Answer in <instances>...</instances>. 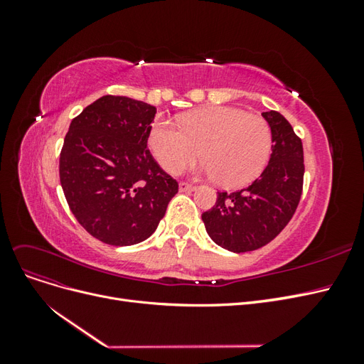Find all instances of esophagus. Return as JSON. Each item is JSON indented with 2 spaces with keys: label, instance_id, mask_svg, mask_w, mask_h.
Segmentation results:
<instances>
[{
  "label": "esophagus",
  "instance_id": "1",
  "mask_svg": "<svg viewBox=\"0 0 364 364\" xmlns=\"http://www.w3.org/2000/svg\"><path fill=\"white\" fill-rule=\"evenodd\" d=\"M196 186L191 185V183H186V182H181L179 183V191L182 193H186V191H194Z\"/></svg>",
  "mask_w": 364,
  "mask_h": 364
}]
</instances>
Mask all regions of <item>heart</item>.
Masks as SVG:
<instances>
[{
    "label": "heart",
    "instance_id": "obj_1",
    "mask_svg": "<svg viewBox=\"0 0 364 364\" xmlns=\"http://www.w3.org/2000/svg\"><path fill=\"white\" fill-rule=\"evenodd\" d=\"M181 127L156 119L149 132V149L167 171H179L197 158L203 173L225 188H238L255 181L272 153L267 121L241 109L213 106L197 109L181 119Z\"/></svg>",
    "mask_w": 364,
    "mask_h": 364
}]
</instances>
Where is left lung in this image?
<instances>
[{
  "instance_id": "left-lung-1",
  "label": "left lung",
  "mask_w": 364,
  "mask_h": 364,
  "mask_svg": "<svg viewBox=\"0 0 364 364\" xmlns=\"http://www.w3.org/2000/svg\"><path fill=\"white\" fill-rule=\"evenodd\" d=\"M272 130V155L259 178L235 193H218L202 214L208 235L234 253L259 249L291 220L302 194L304 150L291 124L279 112H262Z\"/></svg>"
}]
</instances>
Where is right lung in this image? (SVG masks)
Here are the masks:
<instances>
[{
  "mask_svg": "<svg viewBox=\"0 0 364 364\" xmlns=\"http://www.w3.org/2000/svg\"><path fill=\"white\" fill-rule=\"evenodd\" d=\"M156 107L105 95L70 124L59 161L71 213L87 232L111 246H132L155 232L178 182L147 150Z\"/></svg>",
  "mask_w": 364,
  "mask_h": 364,
  "instance_id": "add662e5",
  "label": "right lung"
}]
</instances>
